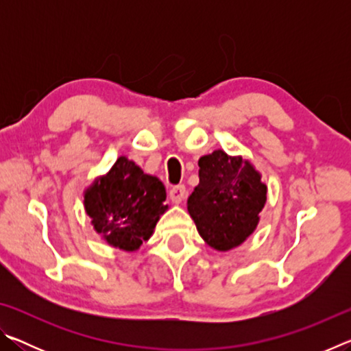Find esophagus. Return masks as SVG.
<instances>
[{
    "instance_id": "1",
    "label": "esophagus",
    "mask_w": 351,
    "mask_h": 351,
    "mask_svg": "<svg viewBox=\"0 0 351 351\" xmlns=\"http://www.w3.org/2000/svg\"><path fill=\"white\" fill-rule=\"evenodd\" d=\"M169 197L171 199V203H175V204L182 203L184 198H186V187H184V186L171 187L170 192H169Z\"/></svg>"
}]
</instances>
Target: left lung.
Returning <instances> with one entry per match:
<instances>
[{
  "mask_svg": "<svg viewBox=\"0 0 351 351\" xmlns=\"http://www.w3.org/2000/svg\"><path fill=\"white\" fill-rule=\"evenodd\" d=\"M199 184L187 198V212L207 245L219 252L243 245L260 223L268 186L255 165L221 148L201 156Z\"/></svg>",
  "mask_w": 351,
  "mask_h": 351,
  "instance_id": "obj_1",
  "label": "left lung"
}]
</instances>
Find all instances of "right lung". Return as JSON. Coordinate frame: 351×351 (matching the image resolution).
<instances>
[{
    "instance_id": "1",
    "label": "right lung",
    "mask_w": 351,
    "mask_h": 351,
    "mask_svg": "<svg viewBox=\"0 0 351 351\" xmlns=\"http://www.w3.org/2000/svg\"><path fill=\"white\" fill-rule=\"evenodd\" d=\"M161 180L144 173L127 156L117 161L105 175L83 190V207L91 226L110 246L136 252L150 240L169 206Z\"/></svg>"
}]
</instances>
